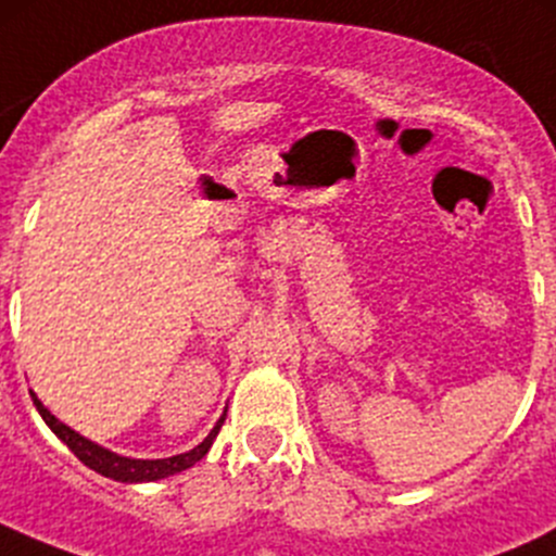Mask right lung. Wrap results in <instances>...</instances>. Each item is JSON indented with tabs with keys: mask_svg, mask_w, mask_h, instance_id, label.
Instances as JSON below:
<instances>
[{
	"mask_svg": "<svg viewBox=\"0 0 556 556\" xmlns=\"http://www.w3.org/2000/svg\"><path fill=\"white\" fill-rule=\"evenodd\" d=\"M31 401H35L37 412L42 414L45 425H48L50 430H53L55 435H59L61 441H64L66 446H70L72 452H75V457L80 459V463H86L88 468L97 470V473L106 476V479H115V481H159V479H166V476H174L179 473V470L190 468V465L199 463L201 457H204L206 452H210L212 441L217 439V433H220L223 422H226V414H223L220 419H217L215 428L210 430V435H206L204 441H201L199 446H193L190 452L185 454H174V457H166V459H131V457H121V454L104 450V446L93 444V441L83 439L80 433H75V430L70 428V425L59 422V419L53 417V414L48 412V408L42 406V401L31 392Z\"/></svg>",
	"mask_w": 556,
	"mask_h": 556,
	"instance_id": "right-lung-1",
	"label": "right lung"
}]
</instances>
